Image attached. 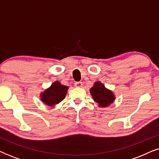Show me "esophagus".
<instances>
[{
	"instance_id": "esophagus-1",
	"label": "esophagus",
	"mask_w": 159,
	"mask_h": 159,
	"mask_svg": "<svg viewBox=\"0 0 159 159\" xmlns=\"http://www.w3.org/2000/svg\"><path fill=\"white\" fill-rule=\"evenodd\" d=\"M75 87H77V88H82V82H76L75 83Z\"/></svg>"
}]
</instances>
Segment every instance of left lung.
Masks as SVG:
<instances>
[{
  "label": "left lung",
  "mask_w": 159,
  "mask_h": 159,
  "mask_svg": "<svg viewBox=\"0 0 159 159\" xmlns=\"http://www.w3.org/2000/svg\"><path fill=\"white\" fill-rule=\"evenodd\" d=\"M90 93L93 99L101 108L108 107L116 99L114 93L106 88L101 82H95L90 89Z\"/></svg>",
  "instance_id": "obj_1"
}]
</instances>
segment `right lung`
I'll use <instances>...</instances> for the list:
<instances>
[{
	"instance_id": "1",
	"label": "right lung",
	"mask_w": 159,
	"mask_h": 159,
	"mask_svg": "<svg viewBox=\"0 0 159 159\" xmlns=\"http://www.w3.org/2000/svg\"><path fill=\"white\" fill-rule=\"evenodd\" d=\"M69 87L55 81L51 86L40 93V100L43 103L50 107H55L56 104L65 98Z\"/></svg>"
}]
</instances>
